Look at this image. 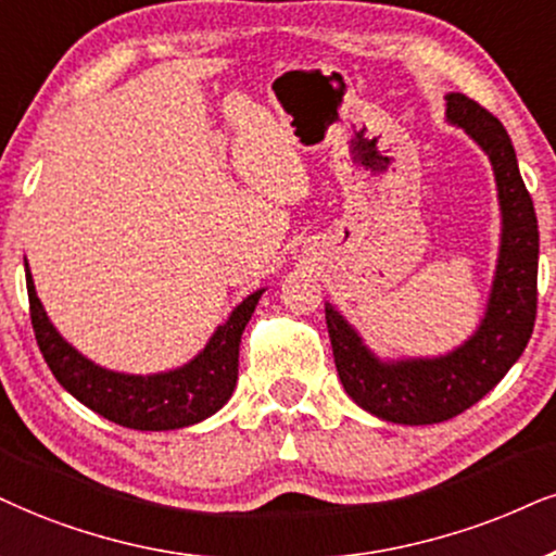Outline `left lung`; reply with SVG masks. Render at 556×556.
<instances>
[{
	"label": "left lung",
	"mask_w": 556,
	"mask_h": 556,
	"mask_svg": "<svg viewBox=\"0 0 556 556\" xmlns=\"http://www.w3.org/2000/svg\"><path fill=\"white\" fill-rule=\"evenodd\" d=\"M445 121L464 128L490 156L503 214L495 280L475 334L438 358L381 361L348 319L325 304L334 366L348 396L396 425L443 422L477 404L520 358L536 321L539 224L510 136L495 115L462 92L445 94Z\"/></svg>",
	"instance_id": "1"
}]
</instances>
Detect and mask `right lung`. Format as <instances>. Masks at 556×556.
<instances>
[{
  "label": "right lung",
  "mask_w": 556,
  "mask_h": 556,
  "mask_svg": "<svg viewBox=\"0 0 556 556\" xmlns=\"http://www.w3.org/2000/svg\"><path fill=\"white\" fill-rule=\"evenodd\" d=\"M25 283L33 332L56 381L92 413L134 430L188 428L218 413L229 402L237 387L239 342L265 291L250 293L190 363L175 371L134 376L108 371L61 338L40 304L27 260Z\"/></svg>",
  "instance_id": "right-lung-1"
}]
</instances>
